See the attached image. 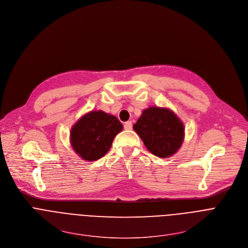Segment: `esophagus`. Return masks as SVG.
I'll return each mask as SVG.
<instances>
[{
    "label": "esophagus",
    "instance_id": "esophagus-1",
    "mask_svg": "<svg viewBox=\"0 0 248 248\" xmlns=\"http://www.w3.org/2000/svg\"><path fill=\"white\" fill-rule=\"evenodd\" d=\"M124 129H126V130L131 129V128H132V123H131L130 121L125 122V123H124Z\"/></svg>",
    "mask_w": 248,
    "mask_h": 248
}]
</instances>
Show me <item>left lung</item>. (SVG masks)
Wrapping results in <instances>:
<instances>
[{
  "instance_id": "8db88e82",
  "label": "left lung",
  "mask_w": 248,
  "mask_h": 248,
  "mask_svg": "<svg viewBox=\"0 0 248 248\" xmlns=\"http://www.w3.org/2000/svg\"><path fill=\"white\" fill-rule=\"evenodd\" d=\"M133 129L147 149L159 157L173 155L183 142L184 126L169 109L151 107L144 110Z\"/></svg>"
}]
</instances>
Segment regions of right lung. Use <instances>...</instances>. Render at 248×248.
I'll list each match as a JSON object with an SVG mask.
<instances>
[{
	"instance_id": "obj_1",
	"label": "right lung",
	"mask_w": 248,
	"mask_h": 248,
	"mask_svg": "<svg viewBox=\"0 0 248 248\" xmlns=\"http://www.w3.org/2000/svg\"><path fill=\"white\" fill-rule=\"evenodd\" d=\"M122 130L123 124L116 117L93 111L73 126L72 147L84 159L95 160L109 151L115 136Z\"/></svg>"
}]
</instances>
